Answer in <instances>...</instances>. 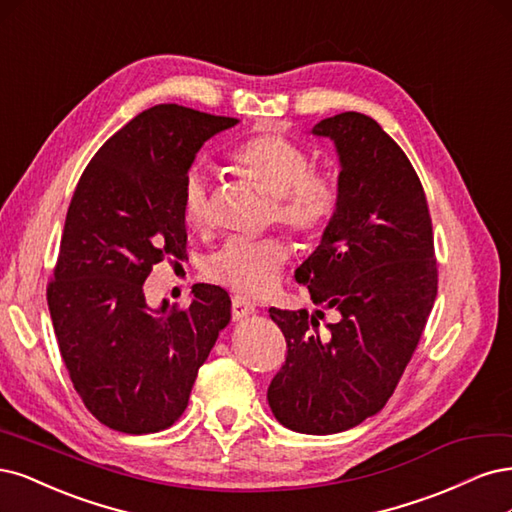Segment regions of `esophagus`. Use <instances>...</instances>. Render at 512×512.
<instances>
[{
    "instance_id": "34e87169",
    "label": "esophagus",
    "mask_w": 512,
    "mask_h": 512,
    "mask_svg": "<svg viewBox=\"0 0 512 512\" xmlns=\"http://www.w3.org/2000/svg\"><path fill=\"white\" fill-rule=\"evenodd\" d=\"M255 312V304L251 300L242 298V295H234L232 298V317L234 321H242Z\"/></svg>"
}]
</instances>
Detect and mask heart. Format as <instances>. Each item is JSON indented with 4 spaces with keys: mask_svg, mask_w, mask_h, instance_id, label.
<instances>
[{
    "mask_svg": "<svg viewBox=\"0 0 512 512\" xmlns=\"http://www.w3.org/2000/svg\"><path fill=\"white\" fill-rule=\"evenodd\" d=\"M229 166L246 183L274 202V219L289 234L315 240L332 221L338 208V185L332 176L312 170L304 148L280 134H259L242 142L229 155ZM183 221L195 232L212 225L208 180L202 172H189L180 195ZM289 246L278 240L225 242L208 259L206 272L212 280L244 295L268 293L287 266Z\"/></svg>",
    "mask_w": 512,
    "mask_h": 512,
    "instance_id": "1",
    "label": "heart"
}]
</instances>
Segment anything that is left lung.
<instances>
[{
    "instance_id": "obj_1",
    "label": "left lung",
    "mask_w": 512,
    "mask_h": 512,
    "mask_svg": "<svg viewBox=\"0 0 512 512\" xmlns=\"http://www.w3.org/2000/svg\"><path fill=\"white\" fill-rule=\"evenodd\" d=\"M336 144L338 208L295 272L310 300L336 310L270 308L287 340L268 387L278 423L338 434L376 415L415 353L438 293L434 234L421 180L374 119L342 112L312 127Z\"/></svg>"
}]
</instances>
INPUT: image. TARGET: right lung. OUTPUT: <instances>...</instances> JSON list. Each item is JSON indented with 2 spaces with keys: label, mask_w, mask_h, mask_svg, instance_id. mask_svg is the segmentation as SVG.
Returning a JSON list of instances; mask_svg holds the SVG:
<instances>
[{
  "label": "right lung",
  "mask_w": 512,
  "mask_h": 512,
  "mask_svg": "<svg viewBox=\"0 0 512 512\" xmlns=\"http://www.w3.org/2000/svg\"><path fill=\"white\" fill-rule=\"evenodd\" d=\"M238 119L159 104L108 138L82 172L46 300L63 364L91 415L123 434L183 415L200 366L232 319V300L193 285L189 308H151L144 280L187 259L180 210L202 144Z\"/></svg>",
  "instance_id": "1"
}]
</instances>
